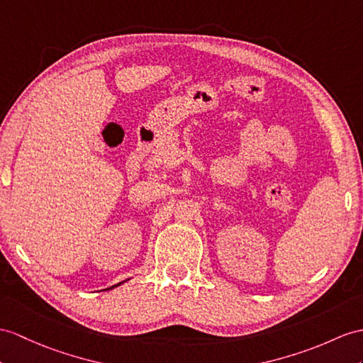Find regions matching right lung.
I'll use <instances>...</instances> for the list:
<instances>
[{"label": "right lung", "mask_w": 363, "mask_h": 363, "mask_svg": "<svg viewBox=\"0 0 363 363\" xmlns=\"http://www.w3.org/2000/svg\"><path fill=\"white\" fill-rule=\"evenodd\" d=\"M123 284V281H120V284L118 285H113V286H111V288H108V289H112V288H115V286H120Z\"/></svg>", "instance_id": "add662e5"}]
</instances>
